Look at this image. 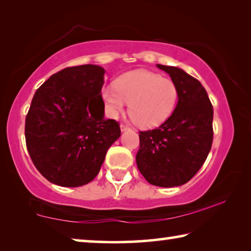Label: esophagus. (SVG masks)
Masks as SVG:
<instances>
[{"label": "esophagus", "instance_id": "esophagus-1", "mask_svg": "<svg viewBox=\"0 0 251 251\" xmlns=\"http://www.w3.org/2000/svg\"><path fill=\"white\" fill-rule=\"evenodd\" d=\"M121 130L122 131H127V130H129V127H127L125 125H121Z\"/></svg>", "mask_w": 251, "mask_h": 251}]
</instances>
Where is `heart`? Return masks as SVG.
<instances>
[{"instance_id":"obj_1","label":"heart","mask_w":251,"mask_h":251,"mask_svg":"<svg viewBox=\"0 0 251 251\" xmlns=\"http://www.w3.org/2000/svg\"><path fill=\"white\" fill-rule=\"evenodd\" d=\"M101 97L108 115L117 117L129 103L128 112L141 128H154L168 120L176 107L178 90L171 78L138 69L105 85Z\"/></svg>"}]
</instances>
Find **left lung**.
<instances>
[{"mask_svg":"<svg viewBox=\"0 0 251 251\" xmlns=\"http://www.w3.org/2000/svg\"><path fill=\"white\" fill-rule=\"evenodd\" d=\"M169 74L178 90V101L158 128L139 131L136 163L151 185L177 187L196 175L212 144L214 109L198 79L176 66L157 64Z\"/></svg>","mask_w":251,"mask_h":251,"instance_id":"obj_1","label":"left lung"}]
</instances>
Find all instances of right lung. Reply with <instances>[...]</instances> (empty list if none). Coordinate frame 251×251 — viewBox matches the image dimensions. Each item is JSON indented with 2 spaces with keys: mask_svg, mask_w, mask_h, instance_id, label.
<instances>
[{
  "mask_svg": "<svg viewBox=\"0 0 251 251\" xmlns=\"http://www.w3.org/2000/svg\"><path fill=\"white\" fill-rule=\"evenodd\" d=\"M104 74L99 65L67 67L34 94L25 120L26 147L37 171L55 185L92 181L120 138L118 123L104 117Z\"/></svg>",
  "mask_w": 251,
  "mask_h": 251,
  "instance_id": "obj_1",
  "label": "right lung"
}]
</instances>
